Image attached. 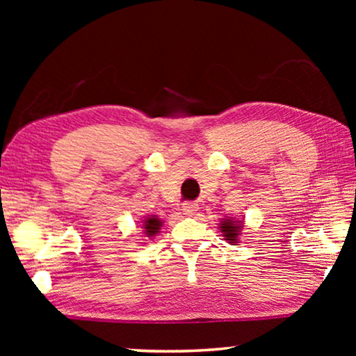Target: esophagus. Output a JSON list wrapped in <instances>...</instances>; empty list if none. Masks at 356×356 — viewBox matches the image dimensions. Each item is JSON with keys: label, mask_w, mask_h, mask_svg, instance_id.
<instances>
[{"label": "esophagus", "mask_w": 356, "mask_h": 356, "mask_svg": "<svg viewBox=\"0 0 356 356\" xmlns=\"http://www.w3.org/2000/svg\"><path fill=\"white\" fill-rule=\"evenodd\" d=\"M197 204L196 202H185L184 206H182V210H184V213L185 215H188V216H193L195 215L196 212H197Z\"/></svg>", "instance_id": "34e87169"}]
</instances>
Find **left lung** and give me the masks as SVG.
Returning a JSON list of instances; mask_svg holds the SVG:
<instances>
[{
  "instance_id": "left-lung-1",
  "label": "left lung",
  "mask_w": 356,
  "mask_h": 356,
  "mask_svg": "<svg viewBox=\"0 0 356 356\" xmlns=\"http://www.w3.org/2000/svg\"><path fill=\"white\" fill-rule=\"evenodd\" d=\"M240 226H242V221L225 220L221 222V232L225 234V237H226L229 243H237V236L240 232Z\"/></svg>"
}]
</instances>
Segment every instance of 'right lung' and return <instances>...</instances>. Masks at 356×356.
I'll list each match as a JSON object with an SVG mask.
<instances>
[{
    "label": "right lung",
    "mask_w": 356,
    "mask_h": 356,
    "mask_svg": "<svg viewBox=\"0 0 356 356\" xmlns=\"http://www.w3.org/2000/svg\"><path fill=\"white\" fill-rule=\"evenodd\" d=\"M144 231H146L147 237H152L155 236L156 232H159V229L161 227V221L159 218H155V216H150V218L144 220Z\"/></svg>",
    "instance_id": "right-lung-1"
}]
</instances>
